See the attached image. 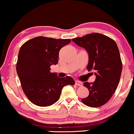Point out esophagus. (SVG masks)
I'll return each mask as SVG.
<instances>
[{
	"mask_svg": "<svg viewBox=\"0 0 134 134\" xmlns=\"http://www.w3.org/2000/svg\"><path fill=\"white\" fill-rule=\"evenodd\" d=\"M75 84H76V85L79 86V87H82V86L83 85V84H82V82H80V81H76V82H75Z\"/></svg>",
	"mask_w": 134,
	"mask_h": 134,
	"instance_id": "34e87169",
	"label": "esophagus"
}]
</instances>
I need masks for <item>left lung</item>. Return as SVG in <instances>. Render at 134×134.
Here are the masks:
<instances>
[{"label":"left lung","instance_id":"left-lung-1","mask_svg":"<svg viewBox=\"0 0 134 134\" xmlns=\"http://www.w3.org/2000/svg\"><path fill=\"white\" fill-rule=\"evenodd\" d=\"M72 40L87 50L89 57L88 71H96L94 82L83 83L89 94L82 102L90 107H100L110 99L120 82L122 65L118 47L113 39L98 33Z\"/></svg>","mask_w":134,"mask_h":134}]
</instances>
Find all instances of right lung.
<instances>
[{
    "label": "right lung",
    "mask_w": 134,
    "mask_h": 134,
    "mask_svg": "<svg viewBox=\"0 0 134 134\" xmlns=\"http://www.w3.org/2000/svg\"><path fill=\"white\" fill-rule=\"evenodd\" d=\"M70 39L37 36L23 44L19 49L16 71L27 98L40 107L50 106L59 99L63 88L74 85L71 77H58L51 72V66L57 65L59 51Z\"/></svg>",
    "instance_id": "obj_1"
}]
</instances>
